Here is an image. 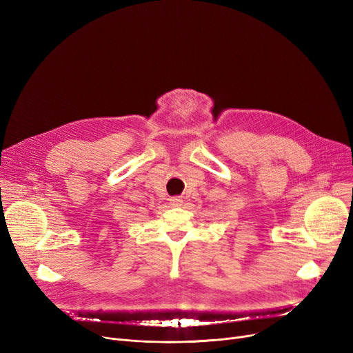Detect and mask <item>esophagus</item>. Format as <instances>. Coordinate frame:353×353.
I'll list each match as a JSON object with an SVG mask.
<instances>
[{
  "label": "esophagus",
  "instance_id": "esophagus-1",
  "mask_svg": "<svg viewBox=\"0 0 353 353\" xmlns=\"http://www.w3.org/2000/svg\"><path fill=\"white\" fill-rule=\"evenodd\" d=\"M170 205L174 208H179L183 205V200L180 197H173V199H170Z\"/></svg>",
  "mask_w": 353,
  "mask_h": 353
}]
</instances>
